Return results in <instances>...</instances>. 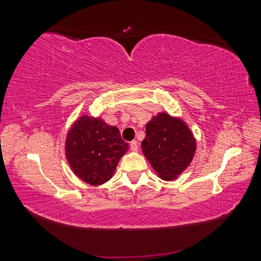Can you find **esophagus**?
<instances>
[{"instance_id": "1", "label": "esophagus", "mask_w": 261, "mask_h": 261, "mask_svg": "<svg viewBox=\"0 0 261 261\" xmlns=\"http://www.w3.org/2000/svg\"><path fill=\"white\" fill-rule=\"evenodd\" d=\"M130 148H131V151H134V152L138 151V148H139L138 141H137V140H132L131 143H130Z\"/></svg>"}]
</instances>
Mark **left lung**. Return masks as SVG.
Masks as SVG:
<instances>
[{
    "instance_id": "8db88e82",
    "label": "left lung",
    "mask_w": 261,
    "mask_h": 261,
    "mask_svg": "<svg viewBox=\"0 0 261 261\" xmlns=\"http://www.w3.org/2000/svg\"><path fill=\"white\" fill-rule=\"evenodd\" d=\"M141 146L159 176L170 180L191 163L196 140L184 122L161 113L147 123L146 137Z\"/></svg>"
}]
</instances>
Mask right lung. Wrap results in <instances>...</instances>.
I'll return each mask as SVG.
<instances>
[{
    "instance_id": "obj_1",
    "label": "right lung",
    "mask_w": 261,
    "mask_h": 261,
    "mask_svg": "<svg viewBox=\"0 0 261 261\" xmlns=\"http://www.w3.org/2000/svg\"><path fill=\"white\" fill-rule=\"evenodd\" d=\"M127 147L129 144L121 138L116 126L106 124L99 118L83 116L69 131L65 154L79 178L100 185L112 178Z\"/></svg>"
}]
</instances>
